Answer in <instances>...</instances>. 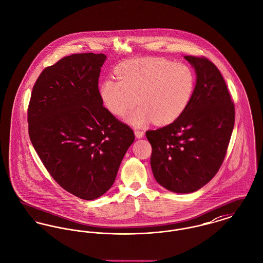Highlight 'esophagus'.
<instances>
[{
    "label": "esophagus",
    "instance_id": "34e87169",
    "mask_svg": "<svg viewBox=\"0 0 263 263\" xmlns=\"http://www.w3.org/2000/svg\"><path fill=\"white\" fill-rule=\"evenodd\" d=\"M135 134H136V137H137L138 139H141V138L144 136V132H143V130H139V129H137V130L135 132Z\"/></svg>",
    "mask_w": 263,
    "mask_h": 263
}]
</instances>
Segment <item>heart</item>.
<instances>
[{"label": "heart", "mask_w": 263, "mask_h": 263, "mask_svg": "<svg viewBox=\"0 0 263 263\" xmlns=\"http://www.w3.org/2000/svg\"><path fill=\"white\" fill-rule=\"evenodd\" d=\"M116 73L119 81L107 79L101 85V98L117 117H124L139 103L141 106L128 117L137 126L152 121L175 122L191 103L195 88V76L189 66L162 58L126 61Z\"/></svg>", "instance_id": "1"}]
</instances>
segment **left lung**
Segmentation results:
<instances>
[{
    "label": "left lung",
    "mask_w": 263,
    "mask_h": 263,
    "mask_svg": "<svg viewBox=\"0 0 263 263\" xmlns=\"http://www.w3.org/2000/svg\"><path fill=\"white\" fill-rule=\"evenodd\" d=\"M184 59L196 72L191 103L174 123L145 133L156 180L177 193H193L217 174L235 119L234 104L216 66L202 55Z\"/></svg>",
    "instance_id": "obj_1"
}]
</instances>
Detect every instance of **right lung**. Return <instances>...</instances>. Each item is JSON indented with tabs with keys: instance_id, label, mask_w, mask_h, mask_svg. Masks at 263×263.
Returning a JSON list of instances; mask_svg holds the SVG:
<instances>
[{
	"instance_id": "add662e5",
	"label": "right lung",
	"mask_w": 263,
	"mask_h": 263,
	"mask_svg": "<svg viewBox=\"0 0 263 263\" xmlns=\"http://www.w3.org/2000/svg\"><path fill=\"white\" fill-rule=\"evenodd\" d=\"M104 53H73L47 67L32 90L29 136L46 170L68 193L91 200L115 182L134 130L100 95Z\"/></svg>"
}]
</instances>
